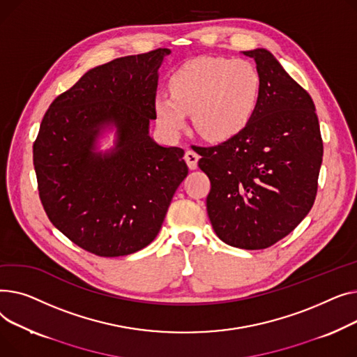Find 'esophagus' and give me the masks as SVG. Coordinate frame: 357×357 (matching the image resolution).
I'll use <instances>...</instances> for the list:
<instances>
[{"instance_id":"obj_1","label":"esophagus","mask_w":357,"mask_h":357,"mask_svg":"<svg viewBox=\"0 0 357 357\" xmlns=\"http://www.w3.org/2000/svg\"><path fill=\"white\" fill-rule=\"evenodd\" d=\"M184 160H185V162L188 165V169H190V170H196L197 169V161H199V154L197 153H195L193 150L185 151Z\"/></svg>"}]
</instances>
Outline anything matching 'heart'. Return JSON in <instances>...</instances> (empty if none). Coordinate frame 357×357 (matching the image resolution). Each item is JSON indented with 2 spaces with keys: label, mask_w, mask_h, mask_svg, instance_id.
I'll return each mask as SVG.
<instances>
[{
  "label": "heart",
  "mask_w": 357,
  "mask_h": 357,
  "mask_svg": "<svg viewBox=\"0 0 357 357\" xmlns=\"http://www.w3.org/2000/svg\"><path fill=\"white\" fill-rule=\"evenodd\" d=\"M262 91L261 75L243 59L196 57L170 77V93H158L154 112L160 128L176 135L192 114L196 131L211 141L239 134L252 119Z\"/></svg>",
  "instance_id": "obj_1"
}]
</instances>
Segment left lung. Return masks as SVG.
I'll return each mask as SVG.
<instances>
[{"label": "left lung", "instance_id": "1", "mask_svg": "<svg viewBox=\"0 0 357 357\" xmlns=\"http://www.w3.org/2000/svg\"><path fill=\"white\" fill-rule=\"evenodd\" d=\"M261 75L258 108L246 127L215 146H196L211 178L207 215L219 239L265 249L308 215L323 161L319 118L311 96L266 49L242 52Z\"/></svg>", "mask_w": 357, "mask_h": 357}]
</instances>
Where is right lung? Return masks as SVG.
<instances>
[{
    "label": "right lung",
    "instance_id": "add662e5",
    "mask_svg": "<svg viewBox=\"0 0 357 357\" xmlns=\"http://www.w3.org/2000/svg\"><path fill=\"white\" fill-rule=\"evenodd\" d=\"M170 49L115 59L50 105L33 145L38 195L60 232L98 257L150 245L188 169L178 146L150 137L158 69ZM114 129L112 149L97 146Z\"/></svg>",
    "mask_w": 357,
    "mask_h": 357
}]
</instances>
